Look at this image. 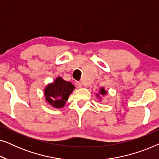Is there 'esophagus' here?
I'll return each instance as SVG.
<instances>
[{"mask_svg": "<svg viewBox=\"0 0 159 159\" xmlns=\"http://www.w3.org/2000/svg\"><path fill=\"white\" fill-rule=\"evenodd\" d=\"M76 86H77V88H81V87H82V83L80 82H76Z\"/></svg>", "mask_w": 159, "mask_h": 159, "instance_id": "obj_1", "label": "esophagus"}]
</instances>
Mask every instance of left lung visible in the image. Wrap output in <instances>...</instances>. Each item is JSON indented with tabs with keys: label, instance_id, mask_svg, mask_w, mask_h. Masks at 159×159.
I'll use <instances>...</instances> for the list:
<instances>
[{
	"label": "left lung",
	"instance_id": "8db88e82",
	"mask_svg": "<svg viewBox=\"0 0 159 159\" xmlns=\"http://www.w3.org/2000/svg\"><path fill=\"white\" fill-rule=\"evenodd\" d=\"M100 93H101V95H106V94H107V92H106V91L104 90V88H102L101 89V90H100ZM97 96L98 97L99 96V95H97Z\"/></svg>",
	"mask_w": 159,
	"mask_h": 159
}]
</instances>
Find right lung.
Masks as SVG:
<instances>
[{
	"label": "right lung",
	"mask_w": 159,
	"mask_h": 159,
	"mask_svg": "<svg viewBox=\"0 0 159 159\" xmlns=\"http://www.w3.org/2000/svg\"><path fill=\"white\" fill-rule=\"evenodd\" d=\"M75 86L61 77L56 78L53 83L49 84L45 89V99L54 108H60L65 105Z\"/></svg>",
	"instance_id": "add662e5"
}]
</instances>
